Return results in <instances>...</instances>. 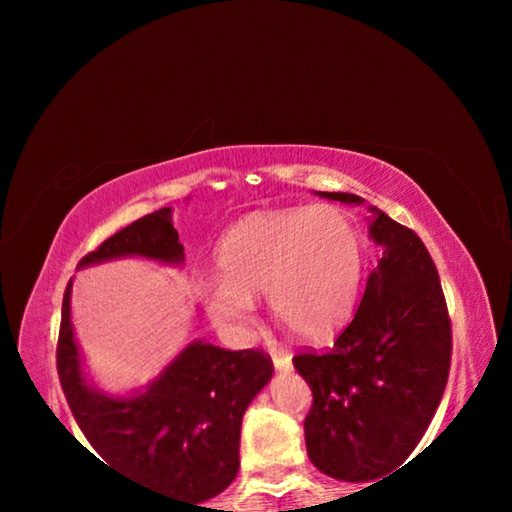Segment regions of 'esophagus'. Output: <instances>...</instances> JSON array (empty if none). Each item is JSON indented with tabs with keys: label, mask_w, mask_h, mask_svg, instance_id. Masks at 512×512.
I'll return each mask as SVG.
<instances>
[{
	"label": "esophagus",
	"mask_w": 512,
	"mask_h": 512,
	"mask_svg": "<svg viewBox=\"0 0 512 512\" xmlns=\"http://www.w3.org/2000/svg\"><path fill=\"white\" fill-rule=\"evenodd\" d=\"M273 366L277 372H289L293 370V363L289 354H273Z\"/></svg>",
	"instance_id": "obj_1"
}]
</instances>
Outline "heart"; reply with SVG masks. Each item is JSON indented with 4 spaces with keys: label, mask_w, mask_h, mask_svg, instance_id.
Masks as SVG:
<instances>
[{
    "label": "heart",
    "mask_w": 512,
    "mask_h": 512,
    "mask_svg": "<svg viewBox=\"0 0 512 512\" xmlns=\"http://www.w3.org/2000/svg\"><path fill=\"white\" fill-rule=\"evenodd\" d=\"M219 282L203 305L225 336L244 341L257 298L302 341H325L348 325L363 280V237L334 205L255 212L230 225L214 250Z\"/></svg>",
    "instance_id": "1"
}]
</instances>
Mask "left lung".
Segmentation results:
<instances>
[{
  "mask_svg": "<svg viewBox=\"0 0 512 512\" xmlns=\"http://www.w3.org/2000/svg\"><path fill=\"white\" fill-rule=\"evenodd\" d=\"M318 196L363 205L354 194ZM368 210V235L384 253L357 314L332 350L293 357L314 395L305 418L309 461L352 483L386 479L411 456L445 393L452 359V325L429 250L413 230Z\"/></svg>",
  "mask_w": 512,
  "mask_h": 512,
  "instance_id": "obj_1",
  "label": "left lung"
}]
</instances>
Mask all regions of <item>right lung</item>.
Segmentation results:
<instances>
[{
  "label": "right lung",
  "mask_w": 512,
  "mask_h": 512,
  "mask_svg": "<svg viewBox=\"0 0 512 512\" xmlns=\"http://www.w3.org/2000/svg\"><path fill=\"white\" fill-rule=\"evenodd\" d=\"M121 257L180 266L185 248L171 207L146 214L85 255L79 268ZM58 375L69 409L106 465L171 497L201 504L239 472L241 418L271 381L273 363L259 350H223L192 341L151 384L131 395H108L83 370L72 327V280L63 298Z\"/></svg>",
  "instance_id": "right-lung-1"
}]
</instances>
